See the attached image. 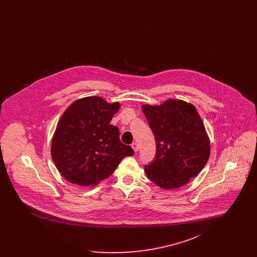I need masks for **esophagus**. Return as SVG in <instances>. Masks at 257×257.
I'll return each mask as SVG.
<instances>
[{
    "instance_id": "1",
    "label": "esophagus",
    "mask_w": 257,
    "mask_h": 257,
    "mask_svg": "<svg viewBox=\"0 0 257 257\" xmlns=\"http://www.w3.org/2000/svg\"><path fill=\"white\" fill-rule=\"evenodd\" d=\"M131 147L134 149L135 152H137V151L139 150V145H138L137 143H133V144L131 145Z\"/></svg>"
}]
</instances>
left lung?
Returning <instances> with one entry per match:
<instances>
[{
    "label": "left lung",
    "mask_w": 257,
    "mask_h": 257,
    "mask_svg": "<svg viewBox=\"0 0 257 257\" xmlns=\"http://www.w3.org/2000/svg\"><path fill=\"white\" fill-rule=\"evenodd\" d=\"M142 110L156 141L155 158L145 166L147 177L166 190L188 183L210 156V141L195 106L169 99Z\"/></svg>",
    "instance_id": "8db88e82"
}]
</instances>
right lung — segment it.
Returning a JSON list of instances; mask_svg holds the SVG:
<instances>
[{
    "label": "right lung",
    "instance_id": "obj_1",
    "mask_svg": "<svg viewBox=\"0 0 257 257\" xmlns=\"http://www.w3.org/2000/svg\"><path fill=\"white\" fill-rule=\"evenodd\" d=\"M119 103L98 96L81 98L62 113L52 140L51 155L58 171L70 183L94 186L108 178L126 156L134 154L110 124Z\"/></svg>",
    "mask_w": 257,
    "mask_h": 257
}]
</instances>
